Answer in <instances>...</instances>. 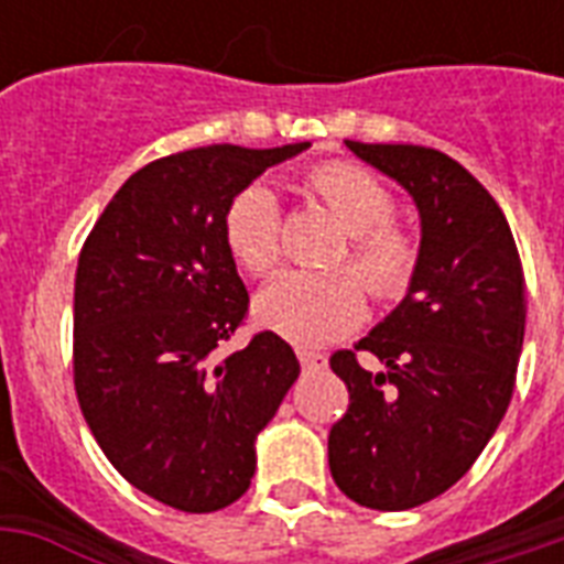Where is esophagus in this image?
<instances>
[{
  "instance_id": "1",
  "label": "esophagus",
  "mask_w": 564,
  "mask_h": 564,
  "mask_svg": "<svg viewBox=\"0 0 564 564\" xmlns=\"http://www.w3.org/2000/svg\"><path fill=\"white\" fill-rule=\"evenodd\" d=\"M299 360H301V366H304V369H310V371L325 369V366H327L325 354L307 351V348H299Z\"/></svg>"
}]
</instances>
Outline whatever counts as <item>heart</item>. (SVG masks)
<instances>
[{
  "label": "heart",
  "instance_id": "heart-1",
  "mask_svg": "<svg viewBox=\"0 0 564 564\" xmlns=\"http://www.w3.org/2000/svg\"><path fill=\"white\" fill-rule=\"evenodd\" d=\"M307 187L348 230V251L336 263H351L371 299L392 304L410 292L419 272V239L394 216V195L357 163H325L310 172ZM225 242L237 263L265 274L283 251L281 204L269 184L239 189L225 213ZM351 272H281L254 301L257 325L295 345H322L351 334L366 316V292Z\"/></svg>",
  "mask_w": 564,
  "mask_h": 564
}]
</instances>
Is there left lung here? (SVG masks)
<instances>
[{
    "label": "left lung",
    "instance_id": "left-lung-1",
    "mask_svg": "<svg viewBox=\"0 0 564 564\" xmlns=\"http://www.w3.org/2000/svg\"><path fill=\"white\" fill-rule=\"evenodd\" d=\"M421 216L419 272L403 301L330 369L348 412L327 436L336 486L360 507L401 512L447 491L495 436L524 345V272L509 221L454 158L424 145L354 143Z\"/></svg>",
    "mask_w": 564,
    "mask_h": 564
}]
</instances>
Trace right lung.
Instances as JSON below:
<instances>
[{
  "label": "right lung",
  "mask_w": 564,
  "mask_h": 564,
  "mask_svg": "<svg viewBox=\"0 0 564 564\" xmlns=\"http://www.w3.org/2000/svg\"><path fill=\"white\" fill-rule=\"evenodd\" d=\"M310 149L204 145L152 161L119 187L75 272V394L84 421L134 489L181 512L242 498L257 433L299 380L272 330L221 362L248 313L225 242L230 198Z\"/></svg>",
  "instance_id": "1"
}]
</instances>
